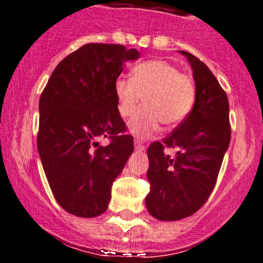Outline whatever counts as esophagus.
<instances>
[{
    "mask_svg": "<svg viewBox=\"0 0 263 263\" xmlns=\"http://www.w3.org/2000/svg\"><path fill=\"white\" fill-rule=\"evenodd\" d=\"M134 147H135V149L137 151H139V152H142V151H144V144H143L142 142H140L139 139H135L134 140Z\"/></svg>",
    "mask_w": 263,
    "mask_h": 263,
    "instance_id": "1",
    "label": "esophagus"
}]
</instances>
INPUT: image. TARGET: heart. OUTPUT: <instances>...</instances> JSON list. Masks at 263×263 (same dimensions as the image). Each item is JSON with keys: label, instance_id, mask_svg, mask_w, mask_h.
<instances>
[{"label": "heart", "instance_id": "1", "mask_svg": "<svg viewBox=\"0 0 263 263\" xmlns=\"http://www.w3.org/2000/svg\"><path fill=\"white\" fill-rule=\"evenodd\" d=\"M118 111L130 118L144 99L145 107L129 123V129L139 138H147L164 125L180 124L194 106L196 87L190 76L181 73L175 64L154 59L133 68L130 80L118 78L114 85Z\"/></svg>", "mask_w": 263, "mask_h": 263}]
</instances>
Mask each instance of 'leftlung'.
Instances as JSON below:
<instances>
[{"label": "left lung", "mask_w": 263, "mask_h": 263, "mask_svg": "<svg viewBox=\"0 0 263 263\" xmlns=\"http://www.w3.org/2000/svg\"><path fill=\"white\" fill-rule=\"evenodd\" d=\"M180 53L194 72V107L163 142L152 143L147 152L151 191L145 206L153 218L164 221L187 218L206 202L231 143L227 93L206 64L187 51Z\"/></svg>", "instance_id": "left-lung-1"}]
</instances>
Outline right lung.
Returning <instances> with one entry per match:
<instances>
[{"label":"right lung","instance_id":"add662e5","mask_svg":"<svg viewBox=\"0 0 263 263\" xmlns=\"http://www.w3.org/2000/svg\"><path fill=\"white\" fill-rule=\"evenodd\" d=\"M139 57L120 44H86L55 67L40 96L37 151L54 197L72 215L106 212L112 182L134 151L114 85L124 63ZM102 137L110 139L106 147Z\"/></svg>","mask_w":263,"mask_h":263}]
</instances>
